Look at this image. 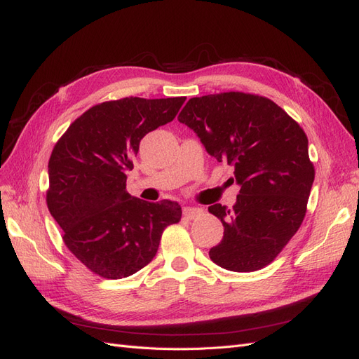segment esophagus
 <instances>
[{"label":"esophagus","mask_w":359,"mask_h":359,"mask_svg":"<svg viewBox=\"0 0 359 359\" xmlns=\"http://www.w3.org/2000/svg\"><path fill=\"white\" fill-rule=\"evenodd\" d=\"M182 212H184V215L189 217V219H194V217L202 212V210L198 208V206H184Z\"/></svg>","instance_id":"obj_1"}]
</instances>
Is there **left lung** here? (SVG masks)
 I'll list each match as a JSON object with an SVG mask.
<instances>
[{"mask_svg":"<svg viewBox=\"0 0 359 359\" xmlns=\"http://www.w3.org/2000/svg\"><path fill=\"white\" fill-rule=\"evenodd\" d=\"M178 121L211 157L233 166L231 180L241 187L232 208L208 206L224 226L211 260L235 273L266 266L306 215L314 168L304 130L273 100L235 91L193 97Z\"/></svg>","mask_w":359,"mask_h":359,"instance_id":"8db88e82","label":"left lung"}]
</instances>
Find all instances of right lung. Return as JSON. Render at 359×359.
<instances>
[{
    "label": "right lung",
    "instance_id": "add662e5",
    "mask_svg": "<svg viewBox=\"0 0 359 359\" xmlns=\"http://www.w3.org/2000/svg\"><path fill=\"white\" fill-rule=\"evenodd\" d=\"M186 97L104 102L82 114L53 148L48 208L70 252L94 274L124 278L156 256L165 227L181 220L172 201H140L126 190L142 137L170 123Z\"/></svg>",
    "mask_w": 359,
    "mask_h": 359
}]
</instances>
